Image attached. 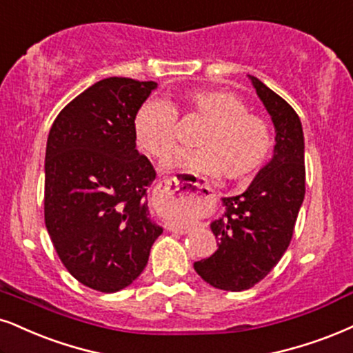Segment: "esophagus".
<instances>
[{
	"label": "esophagus",
	"instance_id": "obj_1",
	"mask_svg": "<svg viewBox=\"0 0 353 353\" xmlns=\"http://www.w3.org/2000/svg\"><path fill=\"white\" fill-rule=\"evenodd\" d=\"M204 189H208V192H204ZM157 194L160 196H167L172 198L173 201L185 204V206H198L199 203L203 201L204 198L210 196V188L203 185H191V186H185V188H180V181L176 178H165V180L160 181L157 185ZM167 229L172 230V232H178V234H185L186 228H180V225L175 224H167Z\"/></svg>",
	"mask_w": 353,
	"mask_h": 353
}]
</instances>
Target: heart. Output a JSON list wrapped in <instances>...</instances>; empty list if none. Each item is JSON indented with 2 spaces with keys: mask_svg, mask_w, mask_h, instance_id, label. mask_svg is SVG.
Listing matches in <instances>:
<instances>
[{
  "mask_svg": "<svg viewBox=\"0 0 353 353\" xmlns=\"http://www.w3.org/2000/svg\"><path fill=\"white\" fill-rule=\"evenodd\" d=\"M183 110L203 121L204 129L193 141L196 150H178L162 162L163 172L194 176L245 180L259 170L272 150V132L262 117L250 114L247 104L229 91H194ZM178 106L162 101L143 103L134 117V136L150 157L167 155L175 147Z\"/></svg>",
  "mask_w": 353,
  "mask_h": 353,
  "instance_id": "obj_1",
  "label": "heart"
}]
</instances>
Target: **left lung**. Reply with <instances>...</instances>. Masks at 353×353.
Wrapping results in <instances>:
<instances>
[{
    "mask_svg": "<svg viewBox=\"0 0 353 353\" xmlns=\"http://www.w3.org/2000/svg\"><path fill=\"white\" fill-rule=\"evenodd\" d=\"M256 97L275 128L270 162L242 194L223 198V214L210 228L217 250L194 262L204 281L217 290L243 291L263 280L288 249L304 199V136L293 108L256 77Z\"/></svg>",
    "mask_w": 353,
    "mask_h": 353,
    "instance_id": "left-lung-1",
    "label": "left lung"
}]
</instances>
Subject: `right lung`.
Listing matches in <instances>:
<instances>
[{"label": "right lung", "mask_w": 353, "mask_h": 353, "mask_svg": "<svg viewBox=\"0 0 353 353\" xmlns=\"http://www.w3.org/2000/svg\"><path fill=\"white\" fill-rule=\"evenodd\" d=\"M155 81L110 77L67 104L46 149V228L65 268L88 288L124 290L163 232L147 186L155 170L139 154L134 117Z\"/></svg>", "instance_id": "1"}]
</instances>
